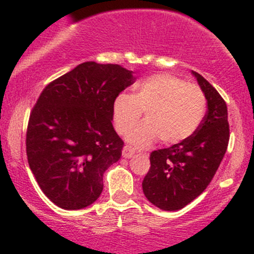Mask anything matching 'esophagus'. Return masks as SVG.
I'll use <instances>...</instances> for the list:
<instances>
[{"instance_id": "obj_1", "label": "esophagus", "mask_w": 254, "mask_h": 254, "mask_svg": "<svg viewBox=\"0 0 254 254\" xmlns=\"http://www.w3.org/2000/svg\"><path fill=\"white\" fill-rule=\"evenodd\" d=\"M133 154H135V149H133L131 145H124V148H123V156L124 157H127V159H129V157L132 156Z\"/></svg>"}]
</instances>
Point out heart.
I'll return each mask as SVG.
<instances>
[{"label": "heart", "mask_w": 254, "mask_h": 254, "mask_svg": "<svg viewBox=\"0 0 254 254\" xmlns=\"http://www.w3.org/2000/svg\"><path fill=\"white\" fill-rule=\"evenodd\" d=\"M205 95L193 83L161 72L144 78L133 94L121 93L113 101L116 130L127 135L142 117L145 122L127 136L136 147H147L160 137L162 143L176 144L196 132L205 115Z\"/></svg>", "instance_id": "1"}]
</instances>
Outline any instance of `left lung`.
Returning a JSON list of instances; mask_svg holds the SVG:
<instances>
[{
    "mask_svg": "<svg viewBox=\"0 0 254 254\" xmlns=\"http://www.w3.org/2000/svg\"><path fill=\"white\" fill-rule=\"evenodd\" d=\"M205 95L208 111L191 137L170 148L150 153V168L142 188L150 203L176 211L208 188L222 161L229 142L227 105L202 75L193 71Z\"/></svg>",
    "mask_w": 254,
    "mask_h": 254,
    "instance_id": "1",
    "label": "left lung"
}]
</instances>
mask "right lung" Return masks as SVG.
Instances as JSON below:
<instances>
[{
	"label": "right lung",
	"mask_w": 254,
	"mask_h": 254,
	"mask_svg": "<svg viewBox=\"0 0 254 254\" xmlns=\"http://www.w3.org/2000/svg\"><path fill=\"white\" fill-rule=\"evenodd\" d=\"M135 82L118 64L86 62L50 82L31 111L26 154L38 185L65 210L86 208L103 192L105 171L122 156L112 107Z\"/></svg>",
	"instance_id": "1"
}]
</instances>
